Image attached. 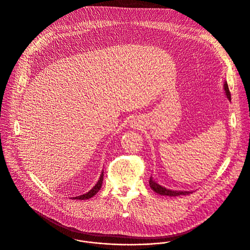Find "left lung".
Returning a JSON list of instances; mask_svg holds the SVG:
<instances>
[{"mask_svg":"<svg viewBox=\"0 0 250 250\" xmlns=\"http://www.w3.org/2000/svg\"><path fill=\"white\" fill-rule=\"evenodd\" d=\"M224 89L226 92L227 97L229 98V100H230V92L229 90V86H228V83L225 82L224 83ZM149 186L150 188L158 194L161 195H168V196H179V195H186V194H189L191 193V191H179V190H172V189H168L160 185H158L155 181L152 180V178H150L149 180Z\"/></svg>","mask_w":250,"mask_h":250,"instance_id":"8db88e82","label":"left lung"}]
</instances>
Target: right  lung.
<instances>
[{
    "label": "right lung",
    "mask_w": 250,
    "mask_h": 250,
    "mask_svg": "<svg viewBox=\"0 0 250 250\" xmlns=\"http://www.w3.org/2000/svg\"><path fill=\"white\" fill-rule=\"evenodd\" d=\"M103 177H104V173L102 172V174H101V176H100V179H99V181H98V183L95 185V187L91 189V190H89L87 193H85V194H83V195H79V196H76V197H74V199H80V200H84V199H89V198H91V197H93L99 190H100V188H101V187H102V183H103Z\"/></svg>",
    "instance_id": "right-lung-1"
}]
</instances>
